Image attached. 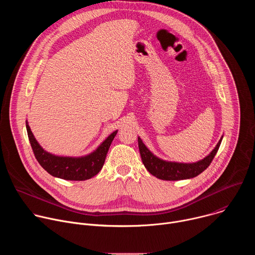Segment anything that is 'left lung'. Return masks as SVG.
<instances>
[{
  "label": "left lung",
  "instance_id": "1",
  "mask_svg": "<svg viewBox=\"0 0 255 255\" xmlns=\"http://www.w3.org/2000/svg\"><path fill=\"white\" fill-rule=\"evenodd\" d=\"M223 136L217 143L215 148L203 159L197 162H176L161 159L154 155L138 137V147L141 155L142 162L146 169L157 178L163 180H180L193 178L202 173L212 162L218 149L220 147Z\"/></svg>",
  "mask_w": 255,
  "mask_h": 255
}]
</instances>
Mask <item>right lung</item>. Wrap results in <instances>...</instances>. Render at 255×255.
I'll list each match as a JSON object with an SVG mask.
<instances>
[{
	"label": "right lung",
	"mask_w": 255,
	"mask_h": 255,
	"mask_svg": "<svg viewBox=\"0 0 255 255\" xmlns=\"http://www.w3.org/2000/svg\"><path fill=\"white\" fill-rule=\"evenodd\" d=\"M26 129L31 147L39 164L52 176L66 180H86L98 174L104 165L110 145L118 132V130H116L111 133L99 145V147L90 154L72 157L54 155L44 150L34 137L27 121Z\"/></svg>",
	"instance_id": "obj_1"
}]
</instances>
